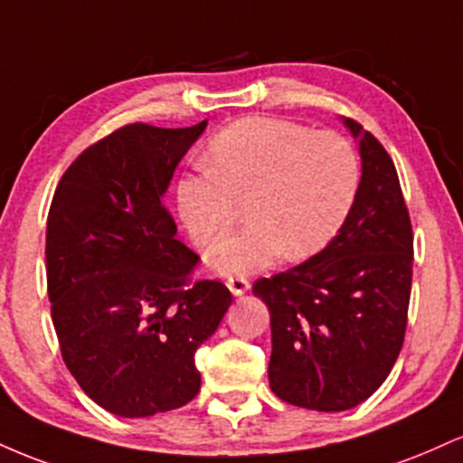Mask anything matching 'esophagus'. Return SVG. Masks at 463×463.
Returning a JSON list of instances; mask_svg holds the SVG:
<instances>
[{
    "label": "esophagus",
    "mask_w": 463,
    "mask_h": 463,
    "mask_svg": "<svg viewBox=\"0 0 463 463\" xmlns=\"http://www.w3.org/2000/svg\"><path fill=\"white\" fill-rule=\"evenodd\" d=\"M226 285H228V289H231L235 296L246 294V291L250 289V280L246 279V276H228Z\"/></svg>",
    "instance_id": "esophagus-1"
}]
</instances>
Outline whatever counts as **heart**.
Masks as SVG:
<instances>
[{"instance_id":"1","label":"heart","mask_w":463,"mask_h":463,"mask_svg":"<svg viewBox=\"0 0 463 463\" xmlns=\"http://www.w3.org/2000/svg\"><path fill=\"white\" fill-rule=\"evenodd\" d=\"M206 167L178 180L176 202L200 250L219 243L247 202L250 226L209 254L226 276L268 268L280 252L289 261L320 252L361 187V156L348 137L272 117H246L217 132Z\"/></svg>"}]
</instances>
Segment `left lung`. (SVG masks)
<instances>
[{
  "mask_svg": "<svg viewBox=\"0 0 463 463\" xmlns=\"http://www.w3.org/2000/svg\"><path fill=\"white\" fill-rule=\"evenodd\" d=\"M359 137L361 187L322 252L252 285L269 309V387L316 411L357 407L379 390L405 342L413 232L394 163L381 141Z\"/></svg>",
  "mask_w": 463,
  "mask_h": 463,
  "instance_id": "8db88e82",
  "label": "left lung"
}]
</instances>
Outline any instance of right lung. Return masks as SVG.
<instances>
[{"label": "right lung", "instance_id": "right-lung-1", "mask_svg": "<svg viewBox=\"0 0 463 463\" xmlns=\"http://www.w3.org/2000/svg\"><path fill=\"white\" fill-rule=\"evenodd\" d=\"M206 128L121 126L67 167L47 215V294L67 370L99 407L146 418L200 392L195 350L232 296L195 279L163 194Z\"/></svg>", "mask_w": 463, "mask_h": 463}]
</instances>
